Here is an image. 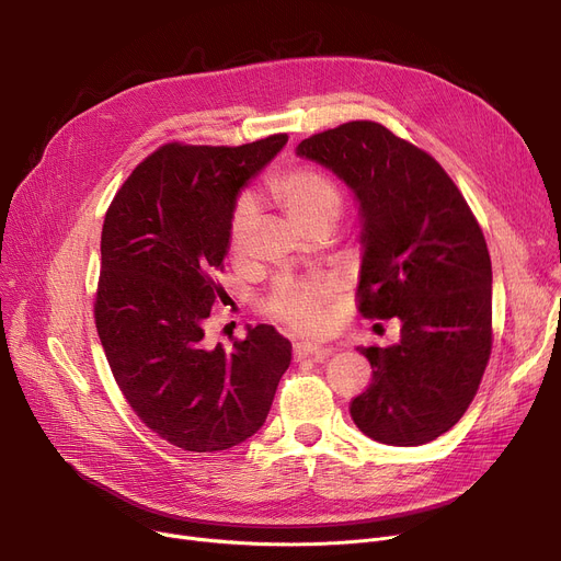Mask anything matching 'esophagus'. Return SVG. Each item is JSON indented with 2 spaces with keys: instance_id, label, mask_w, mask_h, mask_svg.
Listing matches in <instances>:
<instances>
[{
  "instance_id": "34e87169",
  "label": "esophagus",
  "mask_w": 561,
  "mask_h": 561,
  "mask_svg": "<svg viewBox=\"0 0 561 561\" xmlns=\"http://www.w3.org/2000/svg\"><path fill=\"white\" fill-rule=\"evenodd\" d=\"M330 355H332L330 347H320V345H313V343H296V345H293V357H296V359L311 357L316 362H322V359H328Z\"/></svg>"
}]
</instances>
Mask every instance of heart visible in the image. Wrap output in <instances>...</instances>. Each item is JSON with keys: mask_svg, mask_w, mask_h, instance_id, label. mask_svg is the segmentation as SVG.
Here are the masks:
<instances>
[{"mask_svg": "<svg viewBox=\"0 0 561 561\" xmlns=\"http://www.w3.org/2000/svg\"><path fill=\"white\" fill-rule=\"evenodd\" d=\"M268 191L286 206L302 229H313L322 222H336L343 209V195L334 180L316 168H290L273 174ZM259 216L256 199L245 193L233 204L229 220V245L233 252L248 248ZM336 286L332 282H296L282 279L265 300V311L284 328L296 334L316 336L328 325V305L334 298Z\"/></svg>", "mask_w": 561, "mask_h": 561, "instance_id": "heart-1", "label": "heart"}]
</instances>
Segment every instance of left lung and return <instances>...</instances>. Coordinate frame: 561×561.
Wrapping results in <instances>:
<instances>
[{
  "mask_svg": "<svg viewBox=\"0 0 561 561\" xmlns=\"http://www.w3.org/2000/svg\"><path fill=\"white\" fill-rule=\"evenodd\" d=\"M296 154L332 170L362 216L359 311L400 318V341L357 347L368 389L350 416L387 446H423L473 402L491 355V259L448 172L370 121L305 138Z\"/></svg>",
  "mask_w": 561,
  "mask_h": 561,
  "instance_id": "1",
  "label": "left lung"
}]
</instances>
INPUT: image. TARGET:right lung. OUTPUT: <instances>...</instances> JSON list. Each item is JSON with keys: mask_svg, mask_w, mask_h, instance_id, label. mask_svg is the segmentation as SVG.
Instances as JSON below:
<instances>
[{"mask_svg": "<svg viewBox=\"0 0 561 561\" xmlns=\"http://www.w3.org/2000/svg\"><path fill=\"white\" fill-rule=\"evenodd\" d=\"M286 134L241 147L168 142L115 193L102 227L95 325L136 416L168 444L216 453L243 444L268 416L290 341L248 328L231 352L204 345L236 197Z\"/></svg>", "mask_w": 561, "mask_h": 561, "instance_id": "obj_1", "label": "right lung"}]
</instances>
